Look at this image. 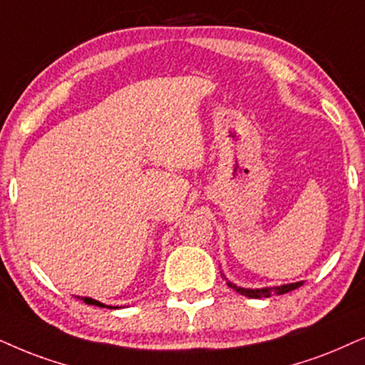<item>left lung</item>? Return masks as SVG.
Instances as JSON below:
<instances>
[{"instance_id":"left-lung-1","label":"left lung","mask_w":365,"mask_h":365,"mask_svg":"<svg viewBox=\"0 0 365 365\" xmlns=\"http://www.w3.org/2000/svg\"><path fill=\"white\" fill-rule=\"evenodd\" d=\"M224 278H225V276H224ZM225 281H227L229 288L236 289L239 294H244V297H247V298H269L271 294H284L288 292H293V289H297L303 284V281H297V283L274 286V288H271V286H269V288H242V286L234 284L232 281H229L227 278H225Z\"/></svg>"}]
</instances>
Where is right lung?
<instances>
[{
	"instance_id": "right-lung-1",
	"label": "right lung",
	"mask_w": 365,
	"mask_h": 365,
	"mask_svg": "<svg viewBox=\"0 0 365 365\" xmlns=\"http://www.w3.org/2000/svg\"><path fill=\"white\" fill-rule=\"evenodd\" d=\"M76 298H79V299H84V303H87V305L103 307V308H110V310H116V308H119V307H110V305H104V303H101V302H98V299H94V298H89V297H76Z\"/></svg>"
}]
</instances>
